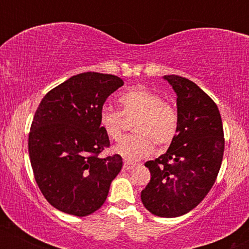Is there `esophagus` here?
Returning a JSON list of instances; mask_svg holds the SVG:
<instances>
[{
    "mask_svg": "<svg viewBox=\"0 0 249 249\" xmlns=\"http://www.w3.org/2000/svg\"><path fill=\"white\" fill-rule=\"evenodd\" d=\"M135 166H136V164H135V162H130V161L124 162V170H132Z\"/></svg>",
    "mask_w": 249,
    "mask_h": 249,
    "instance_id": "34e87169",
    "label": "esophagus"
}]
</instances>
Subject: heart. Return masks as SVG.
<instances>
[{
	"mask_svg": "<svg viewBox=\"0 0 249 249\" xmlns=\"http://www.w3.org/2000/svg\"><path fill=\"white\" fill-rule=\"evenodd\" d=\"M122 112L110 107L100 110L99 123L107 136L118 140L122 135L123 115H139L135 122L136 135L123 137L114 145V152L130 161H136L153 152L155 144L166 147L176 139L179 114L172 104L165 102L157 92L147 88H134L118 99Z\"/></svg>",
	"mask_w": 249,
	"mask_h": 249,
	"instance_id": "obj_1",
	"label": "heart"
}]
</instances>
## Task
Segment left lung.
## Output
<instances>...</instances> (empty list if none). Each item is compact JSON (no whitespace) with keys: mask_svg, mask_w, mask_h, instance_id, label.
Masks as SVG:
<instances>
[{"mask_svg":"<svg viewBox=\"0 0 249 249\" xmlns=\"http://www.w3.org/2000/svg\"><path fill=\"white\" fill-rule=\"evenodd\" d=\"M164 79L177 94L179 125L167 152L144 164L150 180L141 200L153 214L175 218L196 207L214 184L224 132L217 105L194 82L175 74Z\"/></svg>","mask_w":249,"mask_h":249,"instance_id":"8db88e82","label":"left lung"}]
</instances>
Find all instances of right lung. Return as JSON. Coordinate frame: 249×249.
<instances>
[{"label": "right lung", "mask_w": 249, "mask_h": 249, "mask_svg": "<svg viewBox=\"0 0 249 249\" xmlns=\"http://www.w3.org/2000/svg\"><path fill=\"white\" fill-rule=\"evenodd\" d=\"M122 85L113 74L79 73L50 90L35 113L30 161L39 190L61 212L85 217L99 210L122 170L119 154L99 157L109 147L100 110Z\"/></svg>", "instance_id": "add662e5"}]
</instances>
